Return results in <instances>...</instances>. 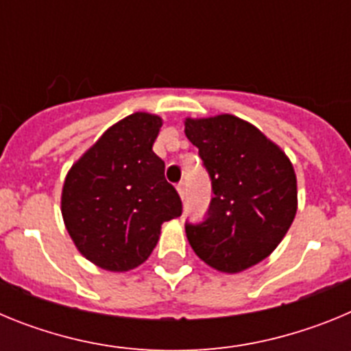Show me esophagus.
Instances as JSON below:
<instances>
[{"mask_svg":"<svg viewBox=\"0 0 351 351\" xmlns=\"http://www.w3.org/2000/svg\"><path fill=\"white\" fill-rule=\"evenodd\" d=\"M178 191H179V195H181V198H184V195H186L184 182H179V184H178Z\"/></svg>","mask_w":351,"mask_h":351,"instance_id":"34e87169","label":"esophagus"}]
</instances>
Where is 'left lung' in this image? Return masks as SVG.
Segmentation results:
<instances>
[{"instance_id": "obj_1", "label": "left lung", "mask_w": 351, "mask_h": 351, "mask_svg": "<svg viewBox=\"0 0 351 351\" xmlns=\"http://www.w3.org/2000/svg\"><path fill=\"white\" fill-rule=\"evenodd\" d=\"M184 133L213 186L206 219L186 223L197 256L228 274L267 258L297 213V178L287 154L230 114L186 119Z\"/></svg>"}]
</instances>
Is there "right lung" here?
Masks as SVG:
<instances>
[{
  "label": "right lung",
  "mask_w": 351,
  "mask_h": 351,
  "mask_svg": "<svg viewBox=\"0 0 351 351\" xmlns=\"http://www.w3.org/2000/svg\"><path fill=\"white\" fill-rule=\"evenodd\" d=\"M161 117L135 112L98 138L71 167L61 213L77 250L112 272L138 267L160 239L161 225L182 204L153 151Z\"/></svg>",
  "instance_id": "add662e5"
}]
</instances>
